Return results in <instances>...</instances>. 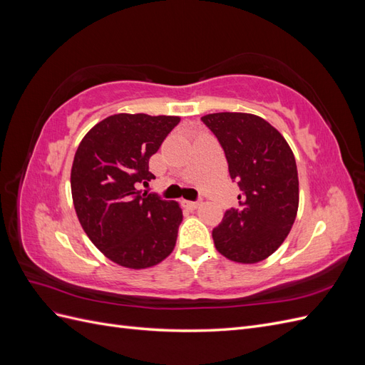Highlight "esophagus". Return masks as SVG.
I'll use <instances>...</instances> for the list:
<instances>
[{"mask_svg":"<svg viewBox=\"0 0 365 365\" xmlns=\"http://www.w3.org/2000/svg\"><path fill=\"white\" fill-rule=\"evenodd\" d=\"M182 204H184L187 208H190V210H195V208H197V207L201 205L200 201H184Z\"/></svg>","mask_w":365,"mask_h":365,"instance_id":"1","label":"esophagus"}]
</instances>
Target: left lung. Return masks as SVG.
Listing matches in <instances>:
<instances>
[{"mask_svg": "<svg viewBox=\"0 0 365 365\" xmlns=\"http://www.w3.org/2000/svg\"><path fill=\"white\" fill-rule=\"evenodd\" d=\"M222 146L239 205L213 230L216 250L237 263L262 262L289 235L298 210L294 153L280 132L259 115L216 113L201 118Z\"/></svg>", "mask_w": 365, "mask_h": 365, "instance_id": "left-lung-1", "label": "left lung"}]
</instances>
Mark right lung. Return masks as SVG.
Wrapping results in <instances>:
<instances>
[{"label": "right lung", "instance_id": "obj_1", "mask_svg": "<svg viewBox=\"0 0 365 365\" xmlns=\"http://www.w3.org/2000/svg\"><path fill=\"white\" fill-rule=\"evenodd\" d=\"M180 120L109 115L88 132L76 150L71 168L76 215L93 244L120 267H153L175 248L181 207L138 187L155 178L149 172V158Z\"/></svg>", "mask_w": 365, "mask_h": 365}]
</instances>
